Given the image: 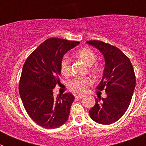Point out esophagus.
Segmentation results:
<instances>
[{"instance_id":"esophagus-1","label":"esophagus","mask_w":146,"mask_h":146,"mask_svg":"<svg viewBox=\"0 0 146 146\" xmlns=\"http://www.w3.org/2000/svg\"><path fill=\"white\" fill-rule=\"evenodd\" d=\"M84 96H83V95H77V96H75V98L76 99H82Z\"/></svg>"}]
</instances>
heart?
<instances>
[{
	"label": "heart",
	"instance_id": "obj_1",
	"mask_svg": "<svg viewBox=\"0 0 146 146\" xmlns=\"http://www.w3.org/2000/svg\"><path fill=\"white\" fill-rule=\"evenodd\" d=\"M76 57L82 60L85 64L90 66V71L97 74L101 70V67L95 62L96 55L92 50L89 48H82L76 53ZM60 72L62 75L68 77L71 73V59L67 55L62 58L60 61ZM92 84V80L88 77H77L71 80L67 83V87L71 91L77 94L86 92L88 88Z\"/></svg>",
	"mask_w": 146,
	"mask_h": 146
}]
</instances>
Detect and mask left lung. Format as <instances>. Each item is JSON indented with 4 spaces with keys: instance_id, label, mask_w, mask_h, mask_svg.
Here are the masks:
<instances>
[{
    "instance_id": "1",
    "label": "left lung",
    "mask_w": 146,
    "mask_h": 146,
    "mask_svg": "<svg viewBox=\"0 0 146 146\" xmlns=\"http://www.w3.org/2000/svg\"><path fill=\"white\" fill-rule=\"evenodd\" d=\"M86 42L104 55L102 80L96 88L107 93L106 98L95 99L96 104L89 110V115L96 123L111 124L123 116L131 102L136 83L133 66L118 47L96 40Z\"/></svg>"
}]
</instances>
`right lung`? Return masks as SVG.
Masks as SVG:
<instances>
[{"label": "right lung", "instance_id": "1", "mask_svg": "<svg viewBox=\"0 0 146 146\" xmlns=\"http://www.w3.org/2000/svg\"><path fill=\"white\" fill-rule=\"evenodd\" d=\"M79 42L59 38L45 40L25 60L22 70L19 92L31 119L45 129H55L69 118L74 96L66 93L53 97L52 90L60 85V61Z\"/></svg>", "mask_w": 146, "mask_h": 146}]
</instances>
